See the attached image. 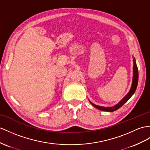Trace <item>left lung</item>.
Masks as SVG:
<instances>
[{
    "label": "left lung",
    "instance_id": "1",
    "mask_svg": "<svg viewBox=\"0 0 150 150\" xmlns=\"http://www.w3.org/2000/svg\"><path fill=\"white\" fill-rule=\"evenodd\" d=\"M133 62H134V66H133L132 83V86H131V88H130L129 93H128L126 95V96L124 97L117 104H116L115 106H113V107L99 106V105H97L93 104L92 102L89 100L90 103L92 104L95 108H96L97 109H99V110H102V111H108V112L115 111L117 110V109H118L120 107H122V105L125 103H127L128 100H129V98L132 96V95L135 92H136V90L137 88V84H138V78H139L138 69H137V65H136V60H135V58H134Z\"/></svg>",
    "mask_w": 150,
    "mask_h": 150
}]
</instances>
